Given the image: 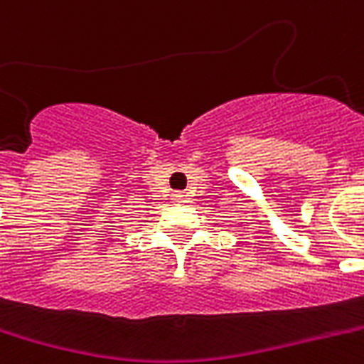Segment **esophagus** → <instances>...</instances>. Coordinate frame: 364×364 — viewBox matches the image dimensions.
Returning a JSON list of instances; mask_svg holds the SVG:
<instances>
[{
  "label": "esophagus",
  "instance_id": "34e87169",
  "mask_svg": "<svg viewBox=\"0 0 364 364\" xmlns=\"http://www.w3.org/2000/svg\"><path fill=\"white\" fill-rule=\"evenodd\" d=\"M171 198H173V202H177V204H181V202H185V194L173 193V196H171Z\"/></svg>",
  "mask_w": 364,
  "mask_h": 364
}]
</instances>
